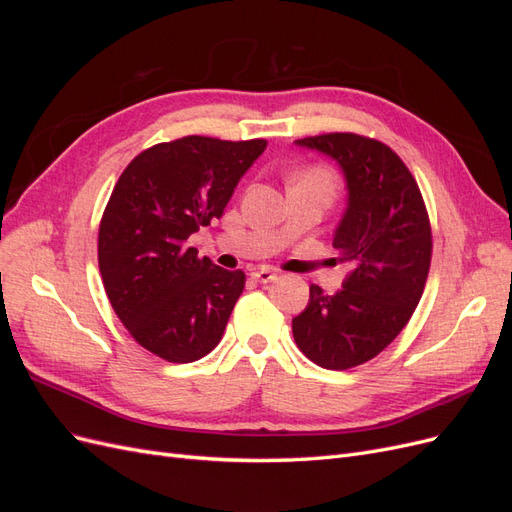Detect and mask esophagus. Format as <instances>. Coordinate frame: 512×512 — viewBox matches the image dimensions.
<instances>
[{
  "mask_svg": "<svg viewBox=\"0 0 512 512\" xmlns=\"http://www.w3.org/2000/svg\"><path fill=\"white\" fill-rule=\"evenodd\" d=\"M256 282H260V284H269V282H273V280H277V273L275 271H271V269H267V267H258V269H252V273H250Z\"/></svg>",
  "mask_w": 512,
  "mask_h": 512,
  "instance_id": "1",
  "label": "esophagus"
}]
</instances>
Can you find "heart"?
I'll list each match as a JSON object with an SVG mask.
<instances>
[{
  "label": "heart",
  "instance_id": "heart-1",
  "mask_svg": "<svg viewBox=\"0 0 512 512\" xmlns=\"http://www.w3.org/2000/svg\"><path fill=\"white\" fill-rule=\"evenodd\" d=\"M301 181L322 183V185H327V188H331V190H333V185H335L333 175L329 173V170H324V168H312V170H307L305 175H301V177H299V181H297V183H301Z\"/></svg>",
  "mask_w": 512,
  "mask_h": 512
}]
</instances>
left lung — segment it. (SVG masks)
Listing matches in <instances>:
<instances>
[{"label":"left lung","instance_id":"left-lung-1","mask_svg":"<svg viewBox=\"0 0 512 512\" xmlns=\"http://www.w3.org/2000/svg\"><path fill=\"white\" fill-rule=\"evenodd\" d=\"M294 145L324 153L342 168L348 198L333 247L350 273L335 294L309 286L292 335L316 365L356 367L393 342L421 301L431 262L427 209L406 164L374 138L335 132Z\"/></svg>","mask_w":512,"mask_h":512}]
</instances>
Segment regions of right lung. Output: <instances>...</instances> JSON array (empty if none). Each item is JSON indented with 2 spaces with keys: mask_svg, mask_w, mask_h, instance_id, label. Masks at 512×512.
Wrapping results in <instances>:
<instances>
[{
  "mask_svg": "<svg viewBox=\"0 0 512 512\" xmlns=\"http://www.w3.org/2000/svg\"><path fill=\"white\" fill-rule=\"evenodd\" d=\"M265 149L262 138L185 136L138 153L113 188L98 232L104 290L123 327L160 359L192 363L220 344L245 273L198 258L188 239L222 218Z\"/></svg>",
  "mask_w": 512,
  "mask_h": 512,
  "instance_id": "add662e5",
  "label": "right lung"
}]
</instances>
